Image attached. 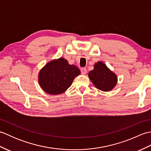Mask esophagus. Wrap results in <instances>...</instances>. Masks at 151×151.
<instances>
[{"label": "esophagus", "mask_w": 151, "mask_h": 151, "mask_svg": "<svg viewBox=\"0 0 151 151\" xmlns=\"http://www.w3.org/2000/svg\"><path fill=\"white\" fill-rule=\"evenodd\" d=\"M81 70L82 75H86V74L87 73V69H86V68H85V67H82V68H81Z\"/></svg>", "instance_id": "34e87169"}]
</instances>
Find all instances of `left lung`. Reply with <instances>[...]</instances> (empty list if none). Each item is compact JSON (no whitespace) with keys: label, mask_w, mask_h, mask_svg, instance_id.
<instances>
[{"label":"left lung","mask_w":151,"mask_h":151,"mask_svg":"<svg viewBox=\"0 0 151 151\" xmlns=\"http://www.w3.org/2000/svg\"><path fill=\"white\" fill-rule=\"evenodd\" d=\"M88 76L95 87L103 91H111L117 82V75L102 62L95 63L94 69L89 71Z\"/></svg>","instance_id":"obj_1"}]
</instances>
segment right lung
Instances as JSON below:
<instances>
[{"mask_svg": "<svg viewBox=\"0 0 151 151\" xmlns=\"http://www.w3.org/2000/svg\"><path fill=\"white\" fill-rule=\"evenodd\" d=\"M81 74V70L74 65H69L63 58L53 60L40 70L38 81L40 87L47 93H63L72 84L73 80Z\"/></svg>", "mask_w": 151, "mask_h": 151, "instance_id": "right-lung-1", "label": "right lung"}]
</instances>
